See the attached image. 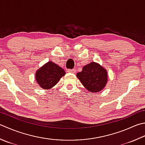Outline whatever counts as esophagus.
<instances>
[{
	"label": "esophagus",
	"mask_w": 145,
	"mask_h": 145,
	"mask_svg": "<svg viewBox=\"0 0 145 145\" xmlns=\"http://www.w3.org/2000/svg\"><path fill=\"white\" fill-rule=\"evenodd\" d=\"M67 72L69 73H75L76 70L75 69H69L67 70Z\"/></svg>",
	"instance_id": "34e87169"
}]
</instances>
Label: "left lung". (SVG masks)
<instances>
[{
	"label": "left lung",
	"mask_w": 145,
	"mask_h": 145,
	"mask_svg": "<svg viewBox=\"0 0 145 145\" xmlns=\"http://www.w3.org/2000/svg\"><path fill=\"white\" fill-rule=\"evenodd\" d=\"M76 77L87 90L92 93L101 92L106 86L108 73L106 69L95 62H90L83 67Z\"/></svg>",
	"instance_id": "left-lung-1"
}]
</instances>
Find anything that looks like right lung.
Wrapping results in <instances>:
<instances>
[{
    "mask_svg": "<svg viewBox=\"0 0 145 145\" xmlns=\"http://www.w3.org/2000/svg\"><path fill=\"white\" fill-rule=\"evenodd\" d=\"M66 72L52 61L47 62L36 72V82L42 89H50L58 83Z\"/></svg>",
    "mask_w": 145,
    "mask_h": 145,
    "instance_id": "obj_1",
    "label": "right lung"
}]
</instances>
